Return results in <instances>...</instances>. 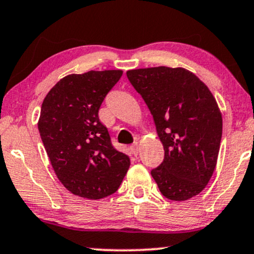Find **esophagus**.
Masks as SVG:
<instances>
[{"mask_svg": "<svg viewBox=\"0 0 254 254\" xmlns=\"http://www.w3.org/2000/svg\"><path fill=\"white\" fill-rule=\"evenodd\" d=\"M130 151L132 152V154L135 155V156H137V155H138V143L133 142L132 144L130 145Z\"/></svg>", "mask_w": 254, "mask_h": 254, "instance_id": "esophagus-1", "label": "esophagus"}]
</instances>
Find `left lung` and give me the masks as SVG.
Instances as JSON below:
<instances>
[{
	"instance_id": "8db88e82",
	"label": "left lung",
	"mask_w": 254,
	"mask_h": 254,
	"mask_svg": "<svg viewBox=\"0 0 254 254\" xmlns=\"http://www.w3.org/2000/svg\"><path fill=\"white\" fill-rule=\"evenodd\" d=\"M142 96L163 144L164 160L151 170L163 196L186 201L206 188L214 173L222 116L214 96L183 67H148L127 72Z\"/></svg>"
}]
</instances>
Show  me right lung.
<instances>
[{"mask_svg": "<svg viewBox=\"0 0 254 254\" xmlns=\"http://www.w3.org/2000/svg\"><path fill=\"white\" fill-rule=\"evenodd\" d=\"M122 69L68 74L42 102L38 127L56 175L77 196L99 200L114 194L130 167L116 150L98 117L104 98Z\"/></svg>", "mask_w": 254, "mask_h": 254, "instance_id": "right-lung-1", "label": "right lung"}]
</instances>
